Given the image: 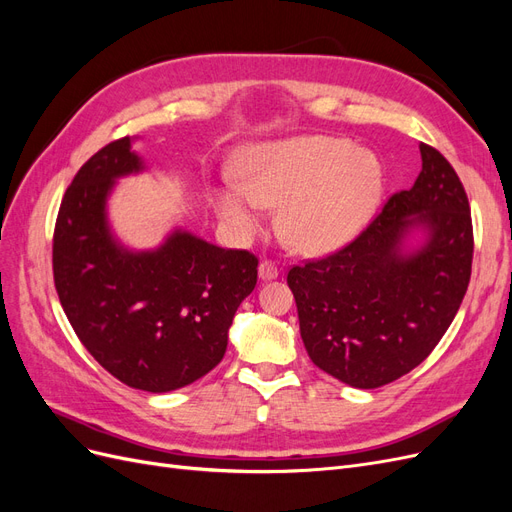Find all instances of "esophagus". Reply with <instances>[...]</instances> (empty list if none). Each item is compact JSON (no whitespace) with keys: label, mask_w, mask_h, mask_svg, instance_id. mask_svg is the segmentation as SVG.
Instances as JSON below:
<instances>
[{"label":"esophagus","mask_w":512,"mask_h":512,"mask_svg":"<svg viewBox=\"0 0 512 512\" xmlns=\"http://www.w3.org/2000/svg\"><path fill=\"white\" fill-rule=\"evenodd\" d=\"M258 275H260V280H262V282H269V280H275V277L280 275V271H277L275 262H271V260H262L260 265H258Z\"/></svg>","instance_id":"esophagus-1"}]
</instances>
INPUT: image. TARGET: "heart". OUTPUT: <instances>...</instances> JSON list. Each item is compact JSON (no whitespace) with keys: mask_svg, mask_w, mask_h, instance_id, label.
I'll list each match as a JSON object with an SVG mask.
<instances>
[{"mask_svg":"<svg viewBox=\"0 0 512 512\" xmlns=\"http://www.w3.org/2000/svg\"><path fill=\"white\" fill-rule=\"evenodd\" d=\"M239 177L213 192L222 218L252 237L265 226L267 207L282 205V235L301 252H327L350 241L384 194V168L376 153L320 134L250 149L241 158Z\"/></svg>","mask_w":512,"mask_h":512,"instance_id":"heart-1","label":"heart"}]
</instances>
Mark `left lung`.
<instances>
[{
    "instance_id": "obj_1",
    "label": "left lung",
    "mask_w": 512,
    "mask_h": 512,
    "mask_svg": "<svg viewBox=\"0 0 512 512\" xmlns=\"http://www.w3.org/2000/svg\"><path fill=\"white\" fill-rule=\"evenodd\" d=\"M410 190L393 194L359 237L288 271L309 359L354 389H378L438 346L470 284L474 235L466 190L425 143ZM426 241L406 248L409 232Z\"/></svg>"
}]
</instances>
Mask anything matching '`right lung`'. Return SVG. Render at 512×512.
Here are the masks:
<instances>
[{"label":"right lung","mask_w":512,"mask_h":512,"mask_svg":"<svg viewBox=\"0 0 512 512\" xmlns=\"http://www.w3.org/2000/svg\"><path fill=\"white\" fill-rule=\"evenodd\" d=\"M143 160L123 136L94 153L61 200L53 277L61 307L89 354L132 389L168 393L222 361L237 307L258 280V258L188 230L147 252L123 247L106 198Z\"/></svg>","instance_id":"add662e5"}]
</instances>
